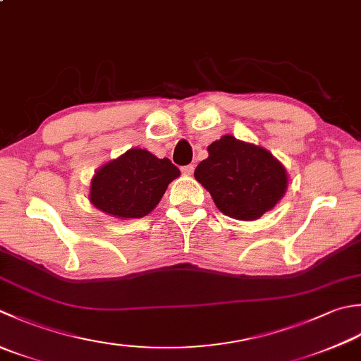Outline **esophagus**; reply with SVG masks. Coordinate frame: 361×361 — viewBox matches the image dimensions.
Returning a JSON list of instances; mask_svg holds the SVG:
<instances>
[{
  "mask_svg": "<svg viewBox=\"0 0 361 361\" xmlns=\"http://www.w3.org/2000/svg\"><path fill=\"white\" fill-rule=\"evenodd\" d=\"M194 169H195L194 164H189V166L181 167V172L185 173V175H192V173H194Z\"/></svg>",
  "mask_w": 361,
  "mask_h": 361,
  "instance_id": "obj_1",
  "label": "esophagus"
}]
</instances>
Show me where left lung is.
I'll list each match as a JSON object with an SVG mask.
<instances>
[{
	"label": "left lung",
	"instance_id": "8db88e82",
	"mask_svg": "<svg viewBox=\"0 0 361 361\" xmlns=\"http://www.w3.org/2000/svg\"><path fill=\"white\" fill-rule=\"evenodd\" d=\"M195 180L213 197L217 209L238 221H257L274 209L288 189L283 164L264 147L231 134L208 145Z\"/></svg>",
	"mask_w": 361,
	"mask_h": 361
}]
</instances>
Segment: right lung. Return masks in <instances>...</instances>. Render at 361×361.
I'll list each match as a JSON object with an SVG mask.
<instances>
[{"mask_svg":"<svg viewBox=\"0 0 361 361\" xmlns=\"http://www.w3.org/2000/svg\"><path fill=\"white\" fill-rule=\"evenodd\" d=\"M178 176V167L171 159H159L145 148L134 147L97 169L89 200L111 217L140 219L157 208L167 186Z\"/></svg>","mask_w":361,"mask_h":361,"instance_id":"1","label":"right lung"}]
</instances>
